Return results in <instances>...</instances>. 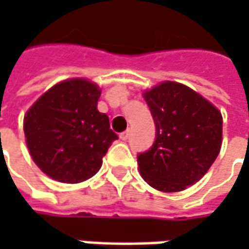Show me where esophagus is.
<instances>
[{"instance_id": "34e87169", "label": "esophagus", "mask_w": 249, "mask_h": 249, "mask_svg": "<svg viewBox=\"0 0 249 249\" xmlns=\"http://www.w3.org/2000/svg\"><path fill=\"white\" fill-rule=\"evenodd\" d=\"M129 137H130V130H126V131H123V133L120 134V140H123V141L129 140Z\"/></svg>"}]
</instances>
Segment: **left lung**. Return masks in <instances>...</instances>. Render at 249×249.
<instances>
[{
    "mask_svg": "<svg viewBox=\"0 0 249 249\" xmlns=\"http://www.w3.org/2000/svg\"><path fill=\"white\" fill-rule=\"evenodd\" d=\"M155 122L152 147L139 154L140 173L163 193L196 184L217 158L223 119L219 109L184 84L163 82L144 91Z\"/></svg>",
    "mask_w": 249,
    "mask_h": 249,
    "instance_id": "left-lung-1",
    "label": "left lung"
}]
</instances>
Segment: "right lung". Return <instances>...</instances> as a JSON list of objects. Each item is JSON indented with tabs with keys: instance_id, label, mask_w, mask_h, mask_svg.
<instances>
[{
	"instance_id": "add662e5",
	"label": "right lung",
	"mask_w": 249,
	"mask_h": 249,
	"mask_svg": "<svg viewBox=\"0 0 249 249\" xmlns=\"http://www.w3.org/2000/svg\"><path fill=\"white\" fill-rule=\"evenodd\" d=\"M100 87L86 79L55 84L26 112V144L36 165L61 183L92 177L118 136L97 109Z\"/></svg>"
}]
</instances>
